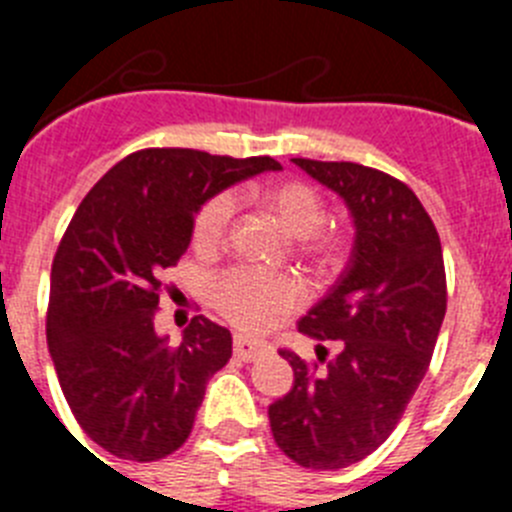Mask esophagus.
Returning <instances> with one entry per match:
<instances>
[{
    "instance_id": "34e87169",
    "label": "esophagus",
    "mask_w": 512,
    "mask_h": 512,
    "mask_svg": "<svg viewBox=\"0 0 512 512\" xmlns=\"http://www.w3.org/2000/svg\"><path fill=\"white\" fill-rule=\"evenodd\" d=\"M233 354L241 361H256L264 354H269V348H266L264 343L253 341V338L238 333V336H233Z\"/></svg>"
}]
</instances>
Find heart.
<instances>
[{
	"label": "heart",
	"mask_w": 512,
	"mask_h": 512,
	"mask_svg": "<svg viewBox=\"0 0 512 512\" xmlns=\"http://www.w3.org/2000/svg\"><path fill=\"white\" fill-rule=\"evenodd\" d=\"M251 200L269 212L289 235L292 253L312 269L333 271L346 261L351 238L343 228L325 225V200L305 179H274L256 184ZM235 202L220 192L200 207L192 223V246L212 256L228 241ZM302 302V284L292 274H264L256 269L223 271L210 282V305L228 323L243 330H264L274 318L292 312Z\"/></svg>",
	"instance_id": "b5f03b06"
}]
</instances>
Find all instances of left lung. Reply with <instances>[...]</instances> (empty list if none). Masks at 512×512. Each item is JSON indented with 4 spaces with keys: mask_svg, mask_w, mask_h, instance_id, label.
<instances>
[{
    "mask_svg": "<svg viewBox=\"0 0 512 512\" xmlns=\"http://www.w3.org/2000/svg\"><path fill=\"white\" fill-rule=\"evenodd\" d=\"M346 200L356 241L341 279L297 328L336 343L307 364L282 351L295 387L269 408L279 449L315 472L351 467L395 431L423 382L446 315L441 238L413 189L351 161L292 158Z\"/></svg>",
    "mask_w": 512,
    "mask_h": 512,
    "instance_id": "obj_1",
    "label": "left lung"
}]
</instances>
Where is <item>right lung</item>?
<instances>
[{"label": "right lung", "mask_w": 512, "mask_h": 512, "mask_svg": "<svg viewBox=\"0 0 512 512\" xmlns=\"http://www.w3.org/2000/svg\"><path fill=\"white\" fill-rule=\"evenodd\" d=\"M282 166L269 156L143 148L89 189L51 269L48 348L76 423L117 459L158 461L189 438L207 379L233 338L205 315L179 346L156 336L161 274L192 241L212 194Z\"/></svg>", "instance_id": "1"}]
</instances>
